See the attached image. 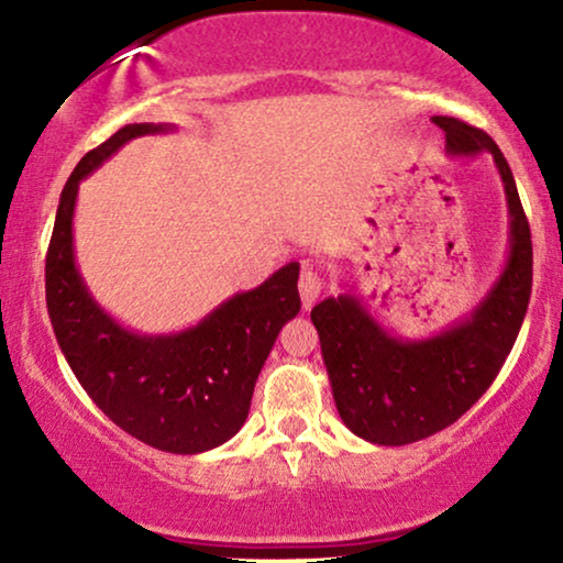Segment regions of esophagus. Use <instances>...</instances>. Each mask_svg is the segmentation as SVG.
Segmentation results:
<instances>
[{
    "label": "esophagus",
    "instance_id": "1",
    "mask_svg": "<svg viewBox=\"0 0 563 563\" xmlns=\"http://www.w3.org/2000/svg\"><path fill=\"white\" fill-rule=\"evenodd\" d=\"M322 287H325V284H322L320 274L314 272L310 264H307L302 268V276H299V295H302V307H305V310H310V307L314 305V299L320 297Z\"/></svg>",
    "mask_w": 563,
    "mask_h": 563
}]
</instances>
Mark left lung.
Masks as SVG:
<instances>
[{"instance_id": "8db88e82", "label": "left lung", "mask_w": 563, "mask_h": 563, "mask_svg": "<svg viewBox=\"0 0 563 563\" xmlns=\"http://www.w3.org/2000/svg\"><path fill=\"white\" fill-rule=\"evenodd\" d=\"M451 158L489 153L510 214L503 272L472 312L428 338H399L349 289L322 299L310 318L338 415L353 435L376 445H407L456 422L495 382L526 320L533 287V243L518 187L497 143L456 118H433Z\"/></svg>"}]
</instances>
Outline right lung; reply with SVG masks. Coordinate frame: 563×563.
Masks as SVG:
<instances>
[{"label":"right lung","mask_w":563,"mask_h":563,"mask_svg":"<svg viewBox=\"0 0 563 563\" xmlns=\"http://www.w3.org/2000/svg\"><path fill=\"white\" fill-rule=\"evenodd\" d=\"M172 130L168 122L125 125L76 164L60 191L45 258V302L60 351L91 402L137 441L191 456L243 428L261 368L302 302L297 261L179 333H137L91 297L74 251L79 184L133 137Z\"/></svg>","instance_id":"right-lung-1"}]
</instances>
